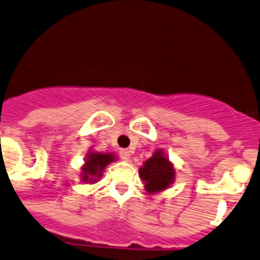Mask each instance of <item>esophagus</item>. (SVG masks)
<instances>
[{
    "label": "esophagus",
    "instance_id": "34e87169",
    "mask_svg": "<svg viewBox=\"0 0 260 260\" xmlns=\"http://www.w3.org/2000/svg\"><path fill=\"white\" fill-rule=\"evenodd\" d=\"M120 156H122V158L123 160H125V161H129V158H131V152L128 150H120Z\"/></svg>",
    "mask_w": 260,
    "mask_h": 260
}]
</instances>
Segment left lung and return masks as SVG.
Wrapping results in <instances>:
<instances>
[{
	"mask_svg": "<svg viewBox=\"0 0 260 260\" xmlns=\"http://www.w3.org/2000/svg\"><path fill=\"white\" fill-rule=\"evenodd\" d=\"M138 175L145 184V190L152 196L166 190L175 183L176 170L165 150L156 148L152 156L138 169Z\"/></svg>",
	"mask_w": 260,
	"mask_h": 260,
	"instance_id": "obj_1",
	"label": "left lung"
}]
</instances>
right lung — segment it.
Segmentation results:
<instances>
[{"instance_id": "1", "label": "right lung", "mask_w": 260, "mask_h": 260, "mask_svg": "<svg viewBox=\"0 0 260 260\" xmlns=\"http://www.w3.org/2000/svg\"><path fill=\"white\" fill-rule=\"evenodd\" d=\"M117 155L113 152H98L89 150L84 158V165L80 168V178L85 184H95L102 179L105 168L117 161Z\"/></svg>"}]
</instances>
